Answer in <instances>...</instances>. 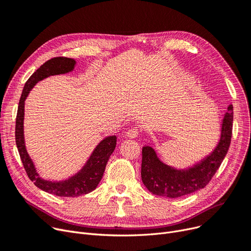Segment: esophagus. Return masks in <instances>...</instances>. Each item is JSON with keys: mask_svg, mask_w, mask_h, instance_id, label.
I'll list each match as a JSON object with an SVG mask.
<instances>
[{"mask_svg": "<svg viewBox=\"0 0 251 251\" xmlns=\"http://www.w3.org/2000/svg\"><path fill=\"white\" fill-rule=\"evenodd\" d=\"M139 134H140V130H139V128H137V127H133V128H130V129H128V130H127L126 134V138L134 139V138L138 137V136H139Z\"/></svg>", "mask_w": 251, "mask_h": 251, "instance_id": "34e87169", "label": "esophagus"}]
</instances>
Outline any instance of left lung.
<instances>
[{"mask_svg": "<svg viewBox=\"0 0 251 251\" xmlns=\"http://www.w3.org/2000/svg\"><path fill=\"white\" fill-rule=\"evenodd\" d=\"M233 127V106L224 115L221 138L214 150L188 170H176L164 164L150 146L142 149L141 176L143 184L154 195L177 198L204 188L217 173L228 153Z\"/></svg>", "mask_w": 251, "mask_h": 251, "instance_id": "obj_1", "label": "left lung"}]
</instances>
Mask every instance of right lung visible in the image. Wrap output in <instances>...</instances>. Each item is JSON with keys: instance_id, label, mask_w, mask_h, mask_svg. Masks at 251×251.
<instances>
[{"instance_id": "add662e5", "label": "right lung", "mask_w": 251, "mask_h": 251, "mask_svg": "<svg viewBox=\"0 0 251 251\" xmlns=\"http://www.w3.org/2000/svg\"><path fill=\"white\" fill-rule=\"evenodd\" d=\"M75 60L66 57H55L45 62L25 82L18 104L15 126V141L25 170L29 180L45 192L60 197H76L88 194L96 189L103 176L106 164L116 146V137L110 136L102 140L95 148L85 166L74 176L65 181L51 182L42 178L35 171L32 160L25 149L23 135V119H25V101L30 90L38 81L55 75L67 74L74 70Z\"/></svg>"}]
</instances>
